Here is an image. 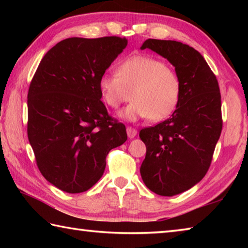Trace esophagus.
I'll return each mask as SVG.
<instances>
[{
  "label": "esophagus",
  "mask_w": 248,
  "mask_h": 248,
  "mask_svg": "<svg viewBox=\"0 0 248 248\" xmlns=\"http://www.w3.org/2000/svg\"><path fill=\"white\" fill-rule=\"evenodd\" d=\"M127 134H128L129 139H133V138L137 136V130L132 128V127H128L127 128Z\"/></svg>",
  "instance_id": "1"
}]
</instances>
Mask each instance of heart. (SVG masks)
<instances>
[{
    "label": "heart",
    "instance_id": "b5f03b06",
    "mask_svg": "<svg viewBox=\"0 0 248 248\" xmlns=\"http://www.w3.org/2000/svg\"><path fill=\"white\" fill-rule=\"evenodd\" d=\"M100 95L109 107L117 109L132 99L120 112L129 121L148 118L159 121L175 111L180 96L177 73L164 61L150 56H132L117 66L116 75L99 78Z\"/></svg>",
    "mask_w": 248,
    "mask_h": 248
}]
</instances>
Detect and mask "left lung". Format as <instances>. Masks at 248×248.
Instances as JSON below:
<instances>
[{"mask_svg": "<svg viewBox=\"0 0 248 248\" xmlns=\"http://www.w3.org/2000/svg\"><path fill=\"white\" fill-rule=\"evenodd\" d=\"M175 66L180 96L170 118L140 131L146 146L141 177L151 191L171 197L204 177L222 131L221 94L216 75L201 54L175 40H145Z\"/></svg>", "mask_w": 248, "mask_h": 248, "instance_id": "obj_1", "label": "left lung"}]
</instances>
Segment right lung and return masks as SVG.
Returning <instances> with one entry per match:
<instances>
[{"label":"right lung","mask_w":248,"mask_h":248,"mask_svg":"<svg viewBox=\"0 0 248 248\" xmlns=\"http://www.w3.org/2000/svg\"><path fill=\"white\" fill-rule=\"evenodd\" d=\"M120 37H72L45 54L28 90L27 134L37 166L69 194L89 190L109 151L124 144V124L108 115L98 82L127 47Z\"/></svg>","instance_id":"add662e5"}]
</instances>
